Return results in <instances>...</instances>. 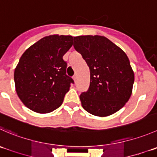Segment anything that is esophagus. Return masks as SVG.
I'll return each instance as SVG.
<instances>
[{"label": "esophagus", "mask_w": 157, "mask_h": 157, "mask_svg": "<svg viewBox=\"0 0 157 157\" xmlns=\"http://www.w3.org/2000/svg\"><path fill=\"white\" fill-rule=\"evenodd\" d=\"M73 79H74V81H75V82L77 81V75H76V74L74 76V77H73Z\"/></svg>", "instance_id": "esophagus-1"}]
</instances>
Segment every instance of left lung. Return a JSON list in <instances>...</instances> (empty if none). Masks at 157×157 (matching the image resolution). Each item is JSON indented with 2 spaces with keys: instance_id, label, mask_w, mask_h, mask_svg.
Listing matches in <instances>:
<instances>
[{
  "instance_id": "1",
  "label": "left lung",
  "mask_w": 157,
  "mask_h": 157,
  "mask_svg": "<svg viewBox=\"0 0 157 157\" xmlns=\"http://www.w3.org/2000/svg\"><path fill=\"white\" fill-rule=\"evenodd\" d=\"M74 40L90 73L89 88L80 96L83 108L98 117L120 110L130 99L134 83L127 54L103 36H74Z\"/></svg>"
}]
</instances>
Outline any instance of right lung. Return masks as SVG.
Segmentation results:
<instances>
[{"mask_svg": "<svg viewBox=\"0 0 157 157\" xmlns=\"http://www.w3.org/2000/svg\"><path fill=\"white\" fill-rule=\"evenodd\" d=\"M73 45V36H47L26 50L14 71L17 94L24 105L39 113L61 106L74 80L66 74L63 55Z\"/></svg>", "mask_w": 157, "mask_h": 157, "instance_id": "obj_1", "label": "right lung"}]
</instances>
